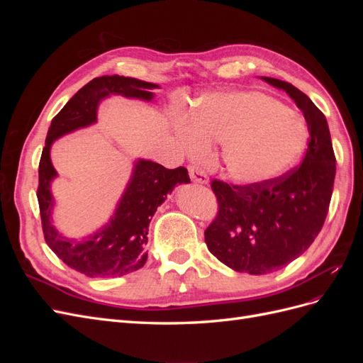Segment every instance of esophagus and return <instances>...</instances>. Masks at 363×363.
<instances>
[{"label": "esophagus", "instance_id": "1", "mask_svg": "<svg viewBox=\"0 0 363 363\" xmlns=\"http://www.w3.org/2000/svg\"><path fill=\"white\" fill-rule=\"evenodd\" d=\"M189 175L194 183H199V184H207V175L204 171H201L199 167H195V164H191L189 167Z\"/></svg>", "mask_w": 363, "mask_h": 363}]
</instances>
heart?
<instances>
[{"label": "heart", "instance_id": "1", "mask_svg": "<svg viewBox=\"0 0 363 363\" xmlns=\"http://www.w3.org/2000/svg\"><path fill=\"white\" fill-rule=\"evenodd\" d=\"M191 156H201L208 142L223 145L227 174L239 183L277 177L300 159L309 133L303 119L276 98L255 91L218 92L196 103L192 121L179 127Z\"/></svg>", "mask_w": 363, "mask_h": 363}]
</instances>
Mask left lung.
<instances>
[{
    "instance_id": "obj_1",
    "label": "left lung",
    "mask_w": 363,
    "mask_h": 363,
    "mask_svg": "<svg viewBox=\"0 0 363 363\" xmlns=\"http://www.w3.org/2000/svg\"><path fill=\"white\" fill-rule=\"evenodd\" d=\"M286 92L309 130L300 167L277 179L245 186L212 180L218 213L206 228L208 251L238 272L269 274L288 265L312 245L332 200L336 159L324 113L288 82L262 77Z\"/></svg>"
}]
</instances>
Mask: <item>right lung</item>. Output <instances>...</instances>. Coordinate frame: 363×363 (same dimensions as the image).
Returning a JSON list of instances; mask_svg holds the SVG:
<instances>
[{"mask_svg":"<svg viewBox=\"0 0 363 363\" xmlns=\"http://www.w3.org/2000/svg\"><path fill=\"white\" fill-rule=\"evenodd\" d=\"M156 87L159 86L155 83L131 77H96L65 104L48 128L39 162L38 188L43 236L59 259L87 277H118L144 267L147 262L144 247L148 242L147 235L152 215L175 184L191 183V179L188 169L183 167L167 169L156 162L139 159L108 223L82 240H74L63 238L52 225L51 182L57 177V172L50 157L51 145L63 135L96 123V108L104 98L123 95L151 101L155 94L150 91Z\"/></svg>","mask_w":363,"mask_h":363,"instance_id":"right-lung-1","label":"right lung"}]
</instances>
